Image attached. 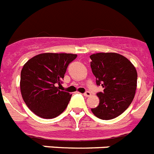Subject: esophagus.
Returning a JSON list of instances; mask_svg holds the SVG:
<instances>
[{
    "mask_svg": "<svg viewBox=\"0 0 154 154\" xmlns=\"http://www.w3.org/2000/svg\"><path fill=\"white\" fill-rule=\"evenodd\" d=\"M91 95V93H90V91H86L85 92V93H84V96H85V97H90V96Z\"/></svg>",
    "mask_w": 154,
    "mask_h": 154,
    "instance_id": "34e87169",
    "label": "esophagus"
}]
</instances>
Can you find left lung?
Listing matches in <instances>:
<instances>
[{
    "mask_svg": "<svg viewBox=\"0 0 154 154\" xmlns=\"http://www.w3.org/2000/svg\"><path fill=\"white\" fill-rule=\"evenodd\" d=\"M90 57L97 85L103 88V92L97 94L99 105L91 111L97 118L111 120L122 115L133 100L137 72L132 62L119 54L97 53Z\"/></svg>",
    "mask_w": 154,
    "mask_h": 154,
    "instance_id": "1",
    "label": "left lung"
}]
</instances>
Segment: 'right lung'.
<instances>
[{
	"mask_svg": "<svg viewBox=\"0 0 154 154\" xmlns=\"http://www.w3.org/2000/svg\"><path fill=\"white\" fill-rule=\"evenodd\" d=\"M77 54L44 53L29 59L21 71L20 90L22 99L30 111L43 118L61 115L70 101L72 94L61 91L68 64Z\"/></svg>",
	"mask_w": 154,
	"mask_h": 154,
	"instance_id": "1",
	"label": "right lung"
}]
</instances>
